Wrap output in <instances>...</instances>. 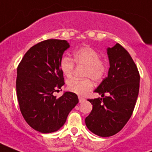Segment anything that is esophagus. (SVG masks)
I'll use <instances>...</instances> for the list:
<instances>
[{
  "label": "esophagus",
  "mask_w": 152,
  "mask_h": 152,
  "mask_svg": "<svg viewBox=\"0 0 152 152\" xmlns=\"http://www.w3.org/2000/svg\"><path fill=\"white\" fill-rule=\"evenodd\" d=\"M78 99H79V102H80V103H81V102H83L85 100V99H84V97H82V96H78Z\"/></svg>",
  "instance_id": "obj_1"
}]
</instances>
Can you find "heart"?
<instances>
[{
    "label": "heart",
    "mask_w": 152,
    "mask_h": 152,
    "mask_svg": "<svg viewBox=\"0 0 152 152\" xmlns=\"http://www.w3.org/2000/svg\"><path fill=\"white\" fill-rule=\"evenodd\" d=\"M74 61L77 65H84V77H91L95 81L101 80L107 73V62L100 58V55L97 51L88 45L76 49L73 53V59L68 56L61 58L60 68L65 77H69L72 76L75 67ZM67 87L72 92L79 95H84L91 91L93 83L89 78L82 80L72 78L68 80Z\"/></svg>",
    "instance_id": "b5f03b06"
}]
</instances>
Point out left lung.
Here are the masks:
<instances>
[{
	"label": "left lung",
	"mask_w": 152,
	"mask_h": 152,
	"mask_svg": "<svg viewBox=\"0 0 152 152\" xmlns=\"http://www.w3.org/2000/svg\"><path fill=\"white\" fill-rule=\"evenodd\" d=\"M107 51L108 75L94 91L103 98L88 99L93 109L85 119L88 129L100 137L115 135L127 123L135 108L140 82L135 62L121 45L116 43Z\"/></svg>",
	"instance_id": "8db88e82"
}]
</instances>
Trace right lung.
<instances>
[{
	"label": "right lung",
	"instance_id": "1",
	"mask_svg": "<svg viewBox=\"0 0 152 152\" xmlns=\"http://www.w3.org/2000/svg\"><path fill=\"white\" fill-rule=\"evenodd\" d=\"M70 47L66 40L48 39L31 47L17 68V94L26 123L42 133L61 129L78 103L75 93H54L64 84L60 61Z\"/></svg>",
	"mask_w": 152,
	"mask_h": 152
}]
</instances>
